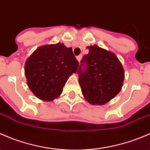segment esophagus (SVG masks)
<instances>
[{
  "mask_svg": "<svg viewBox=\"0 0 150 150\" xmlns=\"http://www.w3.org/2000/svg\"><path fill=\"white\" fill-rule=\"evenodd\" d=\"M81 59H82V55H79V56H78V57H76V59L78 60V62H80V61L81 60Z\"/></svg>",
  "mask_w": 150,
  "mask_h": 150,
  "instance_id": "esophagus-1",
  "label": "esophagus"
}]
</instances>
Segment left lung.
Listing matches in <instances>:
<instances>
[{"mask_svg": "<svg viewBox=\"0 0 150 150\" xmlns=\"http://www.w3.org/2000/svg\"><path fill=\"white\" fill-rule=\"evenodd\" d=\"M78 69V81L85 99L91 104L103 105L120 91L125 72L117 56L97 45L87 47ZM86 68L82 70V65Z\"/></svg>", "mask_w": 150, "mask_h": 150, "instance_id": "8db88e82", "label": "left lung"}]
</instances>
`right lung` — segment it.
Returning a JSON list of instances; mask_svg holds the SVG:
<instances>
[{
    "mask_svg": "<svg viewBox=\"0 0 150 150\" xmlns=\"http://www.w3.org/2000/svg\"><path fill=\"white\" fill-rule=\"evenodd\" d=\"M78 65L72 48L64 43L41 46L25 62L27 83L36 97L51 102L61 95L67 81L77 72Z\"/></svg>",
    "mask_w": 150,
    "mask_h": 150,
    "instance_id": "right-lung-1",
    "label": "right lung"
}]
</instances>
